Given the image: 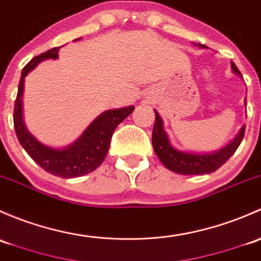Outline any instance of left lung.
<instances>
[{"label":"left lung","instance_id":"1","mask_svg":"<svg viewBox=\"0 0 261 261\" xmlns=\"http://www.w3.org/2000/svg\"><path fill=\"white\" fill-rule=\"evenodd\" d=\"M197 46L202 47V49L206 47L205 45L201 44H198ZM231 69H232L233 74L241 76L240 71L233 63H231ZM154 114L155 123L152 133L153 149L166 168L178 174H206L219 170L235 153V150L238 149L241 141H243L244 133H245V125H244L238 133V136L229 144L222 147L221 149L215 150V152H185V150H179L172 146L167 133L163 128L162 118L157 111H154Z\"/></svg>","mask_w":261,"mask_h":261}]
</instances>
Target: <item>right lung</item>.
<instances>
[{
	"instance_id": "1",
	"label": "right lung",
	"mask_w": 261,
	"mask_h": 261,
	"mask_svg": "<svg viewBox=\"0 0 261 261\" xmlns=\"http://www.w3.org/2000/svg\"><path fill=\"white\" fill-rule=\"evenodd\" d=\"M77 40L80 39H76V41ZM60 47H53L46 53L36 56L22 69L15 101V111H13V124L21 146L40 167L54 176L72 178V177H80L90 173L103 163L109 150L111 139L115 128L134 111V107L111 109L101 113L90 123L89 127L83 132L82 136L74 143L64 148H53L37 141L28 130L23 122V83L26 75L34 70L40 61L46 59H58Z\"/></svg>"
}]
</instances>
